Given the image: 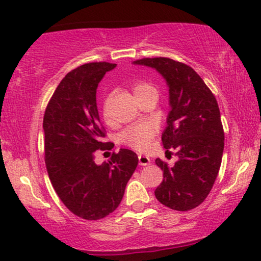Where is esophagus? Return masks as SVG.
I'll list each match as a JSON object with an SVG mask.
<instances>
[{
  "instance_id": "34e87169",
  "label": "esophagus",
  "mask_w": 261,
  "mask_h": 261,
  "mask_svg": "<svg viewBox=\"0 0 261 261\" xmlns=\"http://www.w3.org/2000/svg\"><path fill=\"white\" fill-rule=\"evenodd\" d=\"M139 164H140L141 166L149 165V164H150V159H149V156L140 154V155H139Z\"/></svg>"
}]
</instances>
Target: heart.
<instances>
[{
    "instance_id": "heart-1",
    "label": "heart",
    "mask_w": 261,
    "mask_h": 261,
    "mask_svg": "<svg viewBox=\"0 0 261 261\" xmlns=\"http://www.w3.org/2000/svg\"><path fill=\"white\" fill-rule=\"evenodd\" d=\"M134 96L139 98L140 96L144 95L148 92H155L154 87L148 83L144 81H137L131 86ZM103 114L105 117H108V111H107V102L103 105ZM155 128L149 122H139V124H134L127 126L126 128L121 131L119 135V140L125 146L130 147L136 150H146L148 149L152 144V141L154 139Z\"/></svg>"
}]
</instances>
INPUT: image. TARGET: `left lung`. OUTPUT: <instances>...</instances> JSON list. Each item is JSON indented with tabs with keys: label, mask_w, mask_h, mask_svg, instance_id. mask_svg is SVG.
<instances>
[{
	"label": "left lung",
	"mask_w": 261,
	"mask_h": 261,
	"mask_svg": "<svg viewBox=\"0 0 261 261\" xmlns=\"http://www.w3.org/2000/svg\"><path fill=\"white\" fill-rule=\"evenodd\" d=\"M134 64L154 68L169 87L170 112L162 141L166 152L176 150L178 161L169 168L155 159L164 176L154 191L156 199L178 212L194 209L212 191L224 152L225 135L215 96L184 63L158 57L139 59Z\"/></svg>",
	"instance_id": "left-lung-1"
}]
</instances>
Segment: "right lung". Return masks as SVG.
<instances>
[{"label": "right lung", "mask_w": 261, "mask_h": 261, "mask_svg": "<svg viewBox=\"0 0 261 261\" xmlns=\"http://www.w3.org/2000/svg\"><path fill=\"white\" fill-rule=\"evenodd\" d=\"M115 64L107 62L80 65L59 83L43 117L45 162L58 197L73 214L99 220L114 212L124 196L139 158L130 149L113 153L108 163L97 165V149L105 142L96 92L99 81Z\"/></svg>", "instance_id": "obj_1"}]
</instances>
